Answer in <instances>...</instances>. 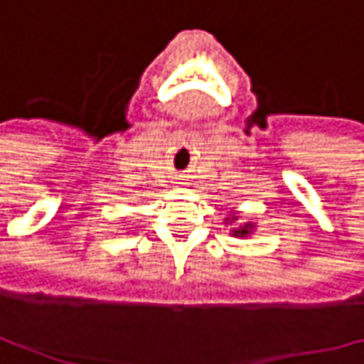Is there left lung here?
Wrapping results in <instances>:
<instances>
[{
  "instance_id": "obj_1",
  "label": "left lung",
  "mask_w": 364,
  "mask_h": 364,
  "mask_svg": "<svg viewBox=\"0 0 364 364\" xmlns=\"http://www.w3.org/2000/svg\"><path fill=\"white\" fill-rule=\"evenodd\" d=\"M232 220H236V218H232ZM250 230H252V224H245V226H240V228L232 230V234H234V236H248Z\"/></svg>"
}]
</instances>
